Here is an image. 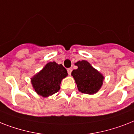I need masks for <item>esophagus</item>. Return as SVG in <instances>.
Instances as JSON below:
<instances>
[{
  "instance_id": "1",
  "label": "esophagus",
  "mask_w": 134,
  "mask_h": 134,
  "mask_svg": "<svg viewBox=\"0 0 134 134\" xmlns=\"http://www.w3.org/2000/svg\"><path fill=\"white\" fill-rule=\"evenodd\" d=\"M71 71H72V69H70V68L67 69V73H68V74L71 75Z\"/></svg>"
}]
</instances>
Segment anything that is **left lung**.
Wrapping results in <instances>:
<instances>
[{
    "instance_id": "8db88e82",
    "label": "left lung",
    "mask_w": 134,
    "mask_h": 134,
    "mask_svg": "<svg viewBox=\"0 0 134 134\" xmlns=\"http://www.w3.org/2000/svg\"><path fill=\"white\" fill-rule=\"evenodd\" d=\"M76 65L78 69H74L71 75L76 80L78 90L87 94L96 93L103 85V75L86 60L77 62Z\"/></svg>"
}]
</instances>
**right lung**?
I'll list each match as a JSON object with an SVG mask.
<instances>
[{"label": "right lung", "instance_id": "add662e5", "mask_svg": "<svg viewBox=\"0 0 134 134\" xmlns=\"http://www.w3.org/2000/svg\"><path fill=\"white\" fill-rule=\"evenodd\" d=\"M67 75V70L63 65L51 62L31 78V83L38 94L47 97L59 91L62 79Z\"/></svg>", "mask_w": 134, "mask_h": 134}]
</instances>
